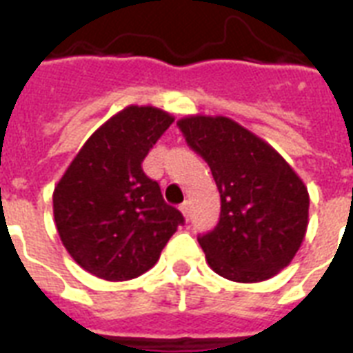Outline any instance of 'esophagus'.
I'll return each instance as SVG.
<instances>
[{"label":"esophagus","mask_w":353,"mask_h":353,"mask_svg":"<svg viewBox=\"0 0 353 353\" xmlns=\"http://www.w3.org/2000/svg\"><path fill=\"white\" fill-rule=\"evenodd\" d=\"M179 210H181L183 216H185V218H188V216H190V203H188V201H185V203H181V207H179Z\"/></svg>","instance_id":"1"}]
</instances>
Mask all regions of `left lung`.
<instances>
[{
	"mask_svg": "<svg viewBox=\"0 0 353 353\" xmlns=\"http://www.w3.org/2000/svg\"><path fill=\"white\" fill-rule=\"evenodd\" d=\"M177 126L220 190V221L198 238L212 271L234 282L274 276L306 234V185L273 146L231 119L190 115Z\"/></svg>",
	"mask_w": 353,
	"mask_h": 353,
	"instance_id": "8db88e82",
	"label": "left lung"
}]
</instances>
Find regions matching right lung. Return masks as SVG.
<instances>
[{"label": "right lung", "mask_w": 353, "mask_h": 353, "mask_svg": "<svg viewBox=\"0 0 353 353\" xmlns=\"http://www.w3.org/2000/svg\"><path fill=\"white\" fill-rule=\"evenodd\" d=\"M172 122L159 108H124L85 141L54 187L60 240L99 279L122 282L146 273L185 221L143 172L144 157Z\"/></svg>", "instance_id": "obj_1"}]
</instances>
